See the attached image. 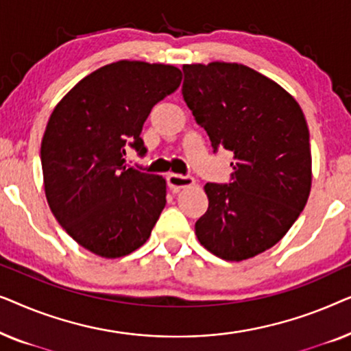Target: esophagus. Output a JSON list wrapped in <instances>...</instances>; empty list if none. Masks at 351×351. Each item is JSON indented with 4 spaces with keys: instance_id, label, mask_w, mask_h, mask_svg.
Instances as JSON below:
<instances>
[{
    "instance_id": "1",
    "label": "esophagus",
    "mask_w": 351,
    "mask_h": 351,
    "mask_svg": "<svg viewBox=\"0 0 351 351\" xmlns=\"http://www.w3.org/2000/svg\"><path fill=\"white\" fill-rule=\"evenodd\" d=\"M195 185V179L190 176H182V174H169L167 176V186L171 190H180V189H186V186Z\"/></svg>"
}]
</instances>
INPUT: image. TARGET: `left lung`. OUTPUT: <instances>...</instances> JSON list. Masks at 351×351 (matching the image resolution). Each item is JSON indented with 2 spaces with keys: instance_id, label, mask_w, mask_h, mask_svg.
Returning a JSON list of instances; mask_svg holds the SVG:
<instances>
[{
  "instance_id": "1",
  "label": "left lung",
  "mask_w": 351,
  "mask_h": 351,
  "mask_svg": "<svg viewBox=\"0 0 351 351\" xmlns=\"http://www.w3.org/2000/svg\"><path fill=\"white\" fill-rule=\"evenodd\" d=\"M185 104L214 152H233L228 184H206L199 243L223 261H246L280 241L311 186L310 132L291 94L241 64L184 65Z\"/></svg>"
}]
</instances>
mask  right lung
Returning <instances> with one entry per match:
<instances>
[{"instance_id":"add662e5","label":"right lung","mask_w":351,"mask_h":351,"mask_svg":"<svg viewBox=\"0 0 351 351\" xmlns=\"http://www.w3.org/2000/svg\"><path fill=\"white\" fill-rule=\"evenodd\" d=\"M172 65L121 60L86 76L57 104L41 142L47 203L76 243L105 258L150 238L166 206V180L126 166L147 148L143 123L180 86Z\"/></svg>"}]
</instances>
